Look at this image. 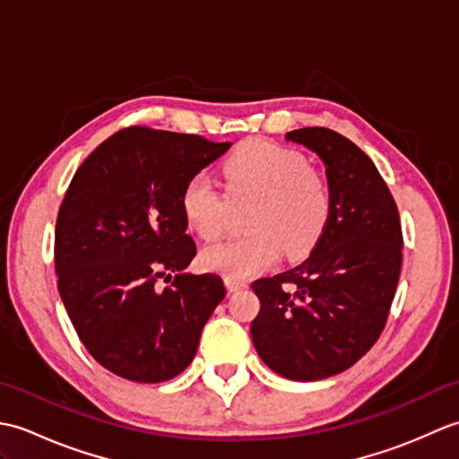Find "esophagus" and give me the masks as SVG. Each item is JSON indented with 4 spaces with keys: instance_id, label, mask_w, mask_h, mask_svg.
Wrapping results in <instances>:
<instances>
[{
    "instance_id": "1",
    "label": "esophagus",
    "mask_w": 459,
    "mask_h": 459,
    "mask_svg": "<svg viewBox=\"0 0 459 459\" xmlns=\"http://www.w3.org/2000/svg\"><path fill=\"white\" fill-rule=\"evenodd\" d=\"M224 284H227L229 291H238V290L248 288V284H247L245 280H238V278H235V276H227V278H224Z\"/></svg>"
}]
</instances>
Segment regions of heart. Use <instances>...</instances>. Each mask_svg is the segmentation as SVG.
<instances>
[{
    "mask_svg": "<svg viewBox=\"0 0 459 459\" xmlns=\"http://www.w3.org/2000/svg\"><path fill=\"white\" fill-rule=\"evenodd\" d=\"M221 175L230 203H250L245 237L209 247L204 266L227 276L247 278L274 264L281 250L288 258L311 252L331 217L325 175L296 150L264 140L240 143ZM227 199L204 175H195L181 191V211L197 235L212 242L229 229Z\"/></svg>",
    "mask_w": 459,
    "mask_h": 459,
    "instance_id": "b5f03b06",
    "label": "heart"
}]
</instances>
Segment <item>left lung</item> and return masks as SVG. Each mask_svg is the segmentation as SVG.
Instances as JSON below:
<instances>
[{
  "label": "left lung",
  "instance_id": "left-lung-1",
  "mask_svg": "<svg viewBox=\"0 0 459 459\" xmlns=\"http://www.w3.org/2000/svg\"><path fill=\"white\" fill-rule=\"evenodd\" d=\"M286 140L325 163L331 217L299 266L252 284L260 311L250 333L260 359L290 380H321L353 367L383 333L403 266L398 209L375 163L333 130Z\"/></svg>",
  "mask_w": 459,
  "mask_h": 459
}]
</instances>
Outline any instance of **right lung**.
<instances>
[{
    "label": "right lung",
    "instance_id": "add662e5",
    "mask_svg": "<svg viewBox=\"0 0 459 459\" xmlns=\"http://www.w3.org/2000/svg\"><path fill=\"white\" fill-rule=\"evenodd\" d=\"M229 148L132 126L102 142L68 185L55 229L58 294L82 345L110 373L163 383L197 353L227 290L217 274H183L197 247L181 191ZM160 277L172 286L160 290Z\"/></svg>",
    "mask_w": 459,
    "mask_h": 459
}]
</instances>
